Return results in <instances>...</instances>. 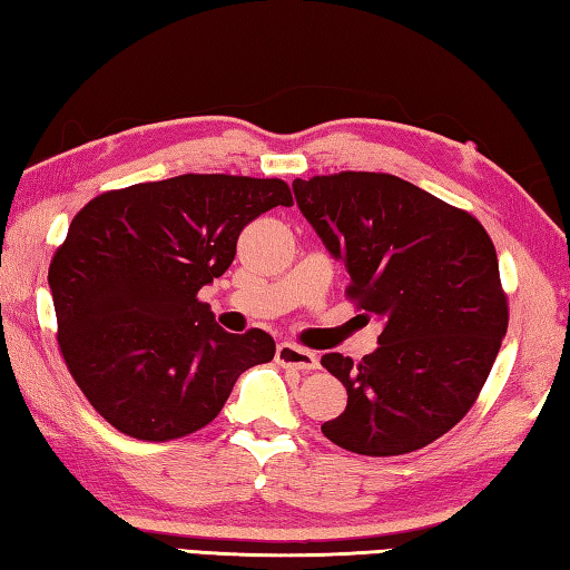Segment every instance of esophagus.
Segmentation results:
<instances>
[{
  "label": "esophagus",
  "mask_w": 570,
  "mask_h": 570,
  "mask_svg": "<svg viewBox=\"0 0 570 570\" xmlns=\"http://www.w3.org/2000/svg\"><path fill=\"white\" fill-rule=\"evenodd\" d=\"M275 361L285 367H295V371H317L321 367V361H317V355L305 351V347H297L293 343H279L277 351H275Z\"/></svg>",
  "instance_id": "esophagus-1"
}]
</instances>
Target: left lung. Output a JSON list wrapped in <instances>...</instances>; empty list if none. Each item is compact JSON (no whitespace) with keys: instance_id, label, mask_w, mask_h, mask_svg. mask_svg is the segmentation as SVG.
Returning <instances> with one entry per match:
<instances>
[{"instance_id":"1","label":"left lung","mask_w":570,"mask_h":570,"mask_svg":"<svg viewBox=\"0 0 570 570\" xmlns=\"http://www.w3.org/2000/svg\"><path fill=\"white\" fill-rule=\"evenodd\" d=\"M307 223L351 275L347 297L383 321L361 363L323 367L345 385L327 441L357 455H403L471 411L508 331V301L491 237L478 219L385 173L295 179Z\"/></svg>"}]
</instances>
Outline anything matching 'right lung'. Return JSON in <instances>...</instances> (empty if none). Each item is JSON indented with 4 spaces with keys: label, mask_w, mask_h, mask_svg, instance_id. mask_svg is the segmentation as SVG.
<instances>
[{
    "label": "right lung",
    "mask_w": 570,
    "mask_h": 570,
    "mask_svg": "<svg viewBox=\"0 0 570 570\" xmlns=\"http://www.w3.org/2000/svg\"><path fill=\"white\" fill-rule=\"evenodd\" d=\"M277 205H293L283 179L179 175L102 193L75 215L49 265L57 341L119 433H195L247 367L273 361V337L223 331L197 293L233 265L245 225Z\"/></svg>",
    "instance_id": "right-lung-1"
}]
</instances>
